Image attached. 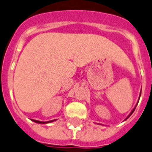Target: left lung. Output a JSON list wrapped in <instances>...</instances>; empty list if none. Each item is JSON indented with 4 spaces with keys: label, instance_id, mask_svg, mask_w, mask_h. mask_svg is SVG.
I'll return each instance as SVG.
<instances>
[{
    "label": "left lung",
    "instance_id": "1",
    "mask_svg": "<svg viewBox=\"0 0 152 152\" xmlns=\"http://www.w3.org/2000/svg\"><path fill=\"white\" fill-rule=\"evenodd\" d=\"M140 95H141V91H140V96H139L138 100H137V104H136L135 107H134V108H133V110H132V111H131V113H129V115H128V116H127V117H126V118H125V120H124V121H126V119H127V118H129V116H130V115H132V113H133V112H134V110H135V107H136V106H137V104H138V102H139V99H140Z\"/></svg>",
    "mask_w": 152,
    "mask_h": 152
}]
</instances>
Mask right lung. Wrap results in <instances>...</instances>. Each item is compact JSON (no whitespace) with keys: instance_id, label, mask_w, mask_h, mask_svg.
I'll use <instances>...</instances> for the list:
<instances>
[{"instance_id":"add662e5","label":"right lung","mask_w":152,"mask_h":152,"mask_svg":"<svg viewBox=\"0 0 152 152\" xmlns=\"http://www.w3.org/2000/svg\"><path fill=\"white\" fill-rule=\"evenodd\" d=\"M31 121H34V122H36L37 124H48V123H51L53 122L54 121H56V119L54 120H51V121H38V120H34V119H31Z\"/></svg>"}]
</instances>
